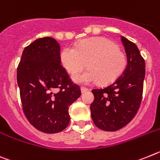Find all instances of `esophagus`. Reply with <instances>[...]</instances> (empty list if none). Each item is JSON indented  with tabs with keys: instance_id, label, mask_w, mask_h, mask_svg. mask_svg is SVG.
<instances>
[{
	"instance_id": "esophagus-1",
	"label": "esophagus",
	"mask_w": 160,
	"mask_h": 160,
	"mask_svg": "<svg viewBox=\"0 0 160 160\" xmlns=\"http://www.w3.org/2000/svg\"><path fill=\"white\" fill-rule=\"evenodd\" d=\"M80 89H81V92H82V93H84L85 92H87L88 90V88H84V87H81V88H80Z\"/></svg>"
}]
</instances>
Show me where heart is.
I'll return each mask as SVG.
<instances>
[{
  "label": "heart",
  "mask_w": 160,
  "mask_h": 160,
  "mask_svg": "<svg viewBox=\"0 0 160 160\" xmlns=\"http://www.w3.org/2000/svg\"><path fill=\"white\" fill-rule=\"evenodd\" d=\"M61 63L71 75L88 69L73 77L81 84L113 83L123 73L127 64L125 53L114 42L105 37H94L82 40L76 48L65 47L60 55Z\"/></svg>",
  "instance_id": "obj_1"
}]
</instances>
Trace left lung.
<instances>
[{"label":"left lung","instance_id":"left-lung-1","mask_svg":"<svg viewBox=\"0 0 160 160\" xmlns=\"http://www.w3.org/2000/svg\"><path fill=\"white\" fill-rule=\"evenodd\" d=\"M127 56V66L115 81L103 88L92 90V119L99 129L116 131L134 118L139 109L143 92L145 60L137 46L121 37Z\"/></svg>","mask_w":160,"mask_h":160}]
</instances>
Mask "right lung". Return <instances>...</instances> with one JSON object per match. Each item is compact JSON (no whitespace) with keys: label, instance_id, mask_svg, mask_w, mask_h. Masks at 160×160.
Returning a JSON list of instances; mask_svg holds the SVG:
<instances>
[{"label":"right lung","instance_id":"right-lung-1","mask_svg":"<svg viewBox=\"0 0 160 160\" xmlns=\"http://www.w3.org/2000/svg\"><path fill=\"white\" fill-rule=\"evenodd\" d=\"M17 80L22 110L32 126L47 134L68 126V108L81 91L61 64L60 45L55 38H38L25 47Z\"/></svg>","mask_w":160,"mask_h":160}]
</instances>
